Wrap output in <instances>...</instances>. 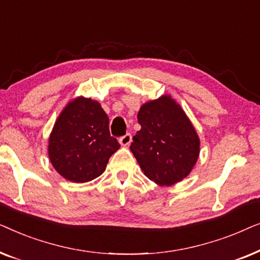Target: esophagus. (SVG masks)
Listing matches in <instances>:
<instances>
[{"label": "esophagus", "mask_w": 260, "mask_h": 260, "mask_svg": "<svg viewBox=\"0 0 260 260\" xmlns=\"http://www.w3.org/2000/svg\"><path fill=\"white\" fill-rule=\"evenodd\" d=\"M119 143L120 145H123V147H126V145H129L131 143V135L130 134H126L124 135L119 138Z\"/></svg>", "instance_id": "obj_1"}]
</instances>
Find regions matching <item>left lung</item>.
<instances>
[{
    "mask_svg": "<svg viewBox=\"0 0 260 260\" xmlns=\"http://www.w3.org/2000/svg\"><path fill=\"white\" fill-rule=\"evenodd\" d=\"M141 130L130 150L149 180L172 186L189 175L200 154V140L182 108L162 95L141 106Z\"/></svg>",
    "mask_w": 260,
    "mask_h": 260,
    "instance_id": "1",
    "label": "left lung"
}]
</instances>
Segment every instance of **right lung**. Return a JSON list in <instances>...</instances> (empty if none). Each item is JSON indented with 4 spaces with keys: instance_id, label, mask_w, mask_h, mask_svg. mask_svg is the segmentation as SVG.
Listing matches in <instances>:
<instances>
[{
    "instance_id": "right-lung-1",
    "label": "right lung",
    "mask_w": 260,
    "mask_h": 260,
    "mask_svg": "<svg viewBox=\"0 0 260 260\" xmlns=\"http://www.w3.org/2000/svg\"><path fill=\"white\" fill-rule=\"evenodd\" d=\"M120 147L110 135L109 117L91 98L71 101L55 120L48 140L52 166L66 180L84 183L101 176Z\"/></svg>"
}]
</instances>
